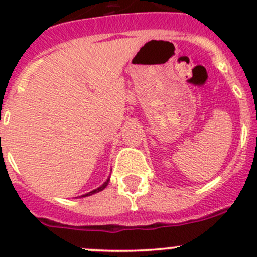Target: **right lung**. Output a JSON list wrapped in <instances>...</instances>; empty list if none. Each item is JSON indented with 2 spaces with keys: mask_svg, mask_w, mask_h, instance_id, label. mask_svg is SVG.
I'll use <instances>...</instances> for the list:
<instances>
[{
  "mask_svg": "<svg viewBox=\"0 0 257 257\" xmlns=\"http://www.w3.org/2000/svg\"><path fill=\"white\" fill-rule=\"evenodd\" d=\"M109 180H110V177L107 179V180L104 181V183L102 184V185L99 186V188H97V189H94V190H92V191H89V193H87V194H84V195H80L79 198H85V196H90V195H93V194H97V193H99V191H102V190H104L105 188H107V185H108V183H109Z\"/></svg>",
  "mask_w": 257,
  "mask_h": 257,
  "instance_id": "1",
  "label": "right lung"
}]
</instances>
